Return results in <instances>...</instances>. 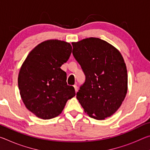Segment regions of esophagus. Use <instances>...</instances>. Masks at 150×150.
Returning <instances> with one entry per match:
<instances>
[{
  "instance_id": "34e87169",
  "label": "esophagus",
  "mask_w": 150,
  "mask_h": 150,
  "mask_svg": "<svg viewBox=\"0 0 150 150\" xmlns=\"http://www.w3.org/2000/svg\"><path fill=\"white\" fill-rule=\"evenodd\" d=\"M73 87H74V88H75V92H77V91H78V88H77V85H73Z\"/></svg>"
}]
</instances>
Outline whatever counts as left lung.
Here are the masks:
<instances>
[{"instance_id":"1","label":"left lung","mask_w":150,"mask_h":150,"mask_svg":"<svg viewBox=\"0 0 150 150\" xmlns=\"http://www.w3.org/2000/svg\"><path fill=\"white\" fill-rule=\"evenodd\" d=\"M73 55L85 75L77 98L91 118L104 120L120 108L128 90L126 63L120 52L98 38L73 42Z\"/></svg>"}]
</instances>
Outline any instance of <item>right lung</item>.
Instances as JSON below:
<instances>
[{
  "mask_svg": "<svg viewBox=\"0 0 150 150\" xmlns=\"http://www.w3.org/2000/svg\"><path fill=\"white\" fill-rule=\"evenodd\" d=\"M71 51L69 43L46 40L36 45L22 63L18 78L20 94L28 110L37 117L48 120L59 116L67 101L75 96L60 68Z\"/></svg>",
  "mask_w": 150,
  "mask_h": 150,
  "instance_id": "right-lung-1",
  "label": "right lung"
}]
</instances>
